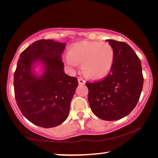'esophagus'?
<instances>
[{"label":"esophagus","instance_id":"esophagus-1","mask_svg":"<svg viewBox=\"0 0 158 158\" xmlns=\"http://www.w3.org/2000/svg\"><path fill=\"white\" fill-rule=\"evenodd\" d=\"M78 83H79V84H85V81H84V79L83 78V77H78Z\"/></svg>","mask_w":158,"mask_h":158}]
</instances>
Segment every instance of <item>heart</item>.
Here are the masks:
<instances>
[{
    "mask_svg": "<svg viewBox=\"0 0 158 158\" xmlns=\"http://www.w3.org/2000/svg\"><path fill=\"white\" fill-rule=\"evenodd\" d=\"M64 60L70 68H76L77 63H82V70L86 76L100 79L113 67L114 50L108 42H82L71 47Z\"/></svg>",
    "mask_w": 158,
    "mask_h": 158,
    "instance_id": "heart-1",
    "label": "heart"
}]
</instances>
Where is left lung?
<instances>
[{
	"instance_id": "1",
	"label": "left lung",
	"mask_w": 158,
	"mask_h": 158,
	"mask_svg": "<svg viewBox=\"0 0 158 158\" xmlns=\"http://www.w3.org/2000/svg\"><path fill=\"white\" fill-rule=\"evenodd\" d=\"M114 50V64L104 78L86 82L88 102L95 115L106 121L120 119L139 101L144 77L139 58L126 42L108 40Z\"/></svg>"
}]
</instances>
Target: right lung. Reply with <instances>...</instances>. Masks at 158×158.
Returning <instances> with one entry per match:
<instances>
[{"mask_svg":"<svg viewBox=\"0 0 158 158\" xmlns=\"http://www.w3.org/2000/svg\"><path fill=\"white\" fill-rule=\"evenodd\" d=\"M65 46L50 40L36 41L21 52L14 73V94L19 109L29 122L44 128L66 120L78 85L76 77L64 72L62 54ZM38 60L45 67L40 78L31 72L32 64Z\"/></svg>","mask_w":158,"mask_h":158,"instance_id":"add662e5","label":"right lung"}]
</instances>
